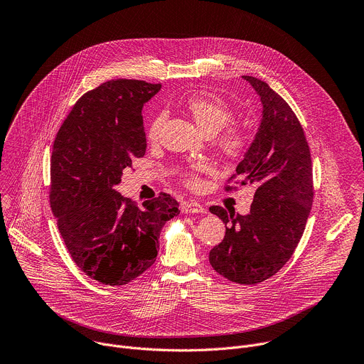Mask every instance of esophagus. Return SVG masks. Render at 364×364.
<instances>
[{
  "label": "esophagus",
  "mask_w": 364,
  "mask_h": 364,
  "mask_svg": "<svg viewBox=\"0 0 364 364\" xmlns=\"http://www.w3.org/2000/svg\"><path fill=\"white\" fill-rule=\"evenodd\" d=\"M181 212L187 215H194V213H204L205 209L204 205L197 203V201H183L181 203Z\"/></svg>",
  "instance_id": "obj_1"
}]
</instances>
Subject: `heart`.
<instances>
[{"mask_svg": "<svg viewBox=\"0 0 364 364\" xmlns=\"http://www.w3.org/2000/svg\"><path fill=\"white\" fill-rule=\"evenodd\" d=\"M186 108L191 114L197 127L207 135H215L220 132L233 118L232 109L228 103L218 95H213L209 92H204L187 99ZM166 118H167V114L164 111L159 112L152 118L148 127V136L151 139H155L160 135V131L166 122ZM218 145L226 157L236 159L245 151L247 145L246 132L239 127H230L219 136ZM207 170H209V167L203 163L191 166L190 170L186 173L187 186L191 188L200 187L198 174Z\"/></svg>", "mask_w": 364, "mask_h": 364, "instance_id": "1", "label": "heart"}]
</instances>
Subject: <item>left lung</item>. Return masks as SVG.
Wrapping results in <instances>:
<instances>
[{"mask_svg": "<svg viewBox=\"0 0 364 364\" xmlns=\"http://www.w3.org/2000/svg\"><path fill=\"white\" fill-rule=\"evenodd\" d=\"M242 77L261 99L262 118L232 178L239 186L255 184L256 191L245 216L210 207L226 225V235L210 250L209 261L226 279L256 285L288 262L304 233L314 196L313 163L304 129L288 103L268 83Z\"/></svg>", "mask_w": 364, "mask_h": 364, "instance_id": "1", "label": "left lung"}]
</instances>
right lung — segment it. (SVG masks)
<instances>
[{
	"mask_svg": "<svg viewBox=\"0 0 364 364\" xmlns=\"http://www.w3.org/2000/svg\"><path fill=\"white\" fill-rule=\"evenodd\" d=\"M161 85L115 79L85 93L60 127L51 152L50 205L75 264L92 279L125 285L157 257L163 226L178 203L163 193L141 207L115 190L144 157L142 107Z\"/></svg>",
	"mask_w": 364,
	"mask_h": 364,
	"instance_id": "1",
	"label": "right lung"
}]
</instances>
